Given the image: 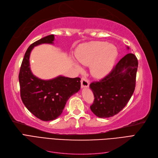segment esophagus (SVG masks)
<instances>
[{
	"instance_id": "1",
	"label": "esophagus",
	"mask_w": 158,
	"mask_h": 158,
	"mask_svg": "<svg viewBox=\"0 0 158 158\" xmlns=\"http://www.w3.org/2000/svg\"><path fill=\"white\" fill-rule=\"evenodd\" d=\"M89 82L88 80H87L85 78H82L81 79V88H88L89 87Z\"/></svg>"
}]
</instances>
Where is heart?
<instances>
[{
	"mask_svg": "<svg viewBox=\"0 0 158 158\" xmlns=\"http://www.w3.org/2000/svg\"><path fill=\"white\" fill-rule=\"evenodd\" d=\"M76 57L81 64L91 65V73L96 78H102L112 70L118 56V49L107 42L93 41L80 46L76 51ZM79 71L82 68L76 63Z\"/></svg>",
	"mask_w": 158,
	"mask_h": 158,
	"instance_id": "heart-1",
	"label": "heart"
}]
</instances>
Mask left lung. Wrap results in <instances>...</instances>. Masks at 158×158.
Returning <instances> with one entry per match:
<instances>
[{"label":"left lung","mask_w":158,"mask_h":158,"mask_svg":"<svg viewBox=\"0 0 158 158\" xmlns=\"http://www.w3.org/2000/svg\"><path fill=\"white\" fill-rule=\"evenodd\" d=\"M137 69L136 56L128 53L104 78L90 84L95 98L90 109L95 115L103 118L111 117L126 106L135 89Z\"/></svg>","instance_id":"1"}]
</instances>
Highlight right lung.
Instances as JSON below:
<instances>
[{"mask_svg":"<svg viewBox=\"0 0 158 158\" xmlns=\"http://www.w3.org/2000/svg\"><path fill=\"white\" fill-rule=\"evenodd\" d=\"M55 35H49L28 47L19 73L20 95L26 107L37 118L44 121L58 118L67 100L80 89V78L58 76L42 80L33 75L30 69V56L33 47L41 44H54Z\"/></svg>","mask_w":158,"mask_h":158,"instance_id":"obj_1","label":"right lung"}]
</instances>
